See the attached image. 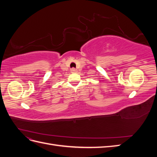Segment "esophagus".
<instances>
[{"label":"esophagus","instance_id":"esophagus-1","mask_svg":"<svg viewBox=\"0 0 157 157\" xmlns=\"http://www.w3.org/2000/svg\"><path fill=\"white\" fill-rule=\"evenodd\" d=\"M77 69H75V68H72L71 69V73H76L77 72Z\"/></svg>","mask_w":157,"mask_h":157}]
</instances>
